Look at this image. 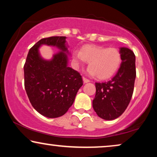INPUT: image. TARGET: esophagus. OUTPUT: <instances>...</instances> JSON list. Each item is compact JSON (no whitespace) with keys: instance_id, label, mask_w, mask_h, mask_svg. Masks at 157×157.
I'll use <instances>...</instances> for the list:
<instances>
[{"instance_id":"1","label":"esophagus","mask_w":157,"mask_h":157,"mask_svg":"<svg viewBox=\"0 0 157 157\" xmlns=\"http://www.w3.org/2000/svg\"><path fill=\"white\" fill-rule=\"evenodd\" d=\"M83 83H89L90 81L89 80V79L86 78L85 77H83Z\"/></svg>"}]
</instances>
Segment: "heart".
I'll list each match as a JSON object with an SVG mask.
<instances>
[{"label": "heart", "instance_id": "obj_1", "mask_svg": "<svg viewBox=\"0 0 157 157\" xmlns=\"http://www.w3.org/2000/svg\"><path fill=\"white\" fill-rule=\"evenodd\" d=\"M73 58L78 66L89 63L88 74L99 79L110 78L117 71L121 64V54L117 48L86 46L81 51H75Z\"/></svg>", "mask_w": 157, "mask_h": 157}]
</instances>
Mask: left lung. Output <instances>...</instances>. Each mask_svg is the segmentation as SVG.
Returning a JSON list of instances; mask_svg holds the SVG:
<instances>
[{
    "mask_svg": "<svg viewBox=\"0 0 157 157\" xmlns=\"http://www.w3.org/2000/svg\"><path fill=\"white\" fill-rule=\"evenodd\" d=\"M121 63L114 76L106 82L96 83L93 108L98 117L113 120L124 112L134 91L136 66L134 52L126 47L119 48Z\"/></svg>",
    "mask_w": 157,
    "mask_h": 157,
    "instance_id": "1",
    "label": "left lung"
}]
</instances>
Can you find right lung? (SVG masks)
Returning <instances> with one entry per match:
<instances>
[{"mask_svg":"<svg viewBox=\"0 0 157 157\" xmlns=\"http://www.w3.org/2000/svg\"><path fill=\"white\" fill-rule=\"evenodd\" d=\"M65 36L42 38L28 53L24 69V85L34 109L48 118L61 117L72 106L77 92L82 86L80 74L68 66V51ZM42 44L59 49L51 60L41 57Z\"/></svg>","mask_w":157,"mask_h":157,"instance_id":"right-lung-1","label":"right lung"}]
</instances>
